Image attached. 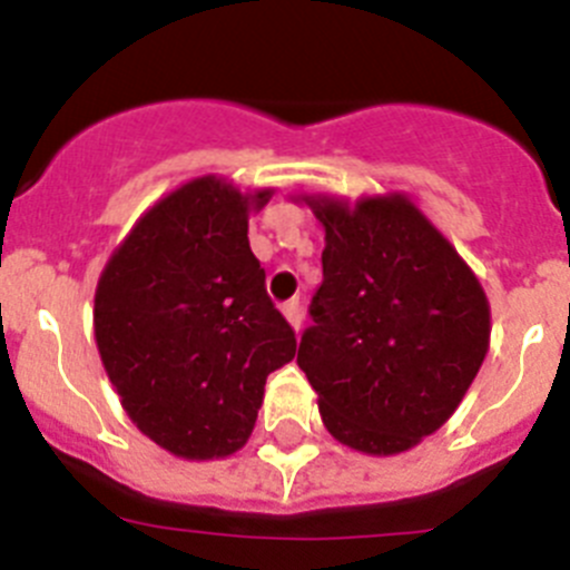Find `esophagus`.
Masks as SVG:
<instances>
[{"label":"esophagus","mask_w":570,"mask_h":570,"mask_svg":"<svg viewBox=\"0 0 570 570\" xmlns=\"http://www.w3.org/2000/svg\"><path fill=\"white\" fill-rule=\"evenodd\" d=\"M282 314H285V320H288L291 328H294V331L302 328V305H299V299L285 302V305H282Z\"/></svg>","instance_id":"obj_1"}]
</instances>
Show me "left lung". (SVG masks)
<instances>
[{"instance_id": "8db88e82", "label": "left lung", "mask_w": 570, "mask_h": 570, "mask_svg": "<svg viewBox=\"0 0 570 570\" xmlns=\"http://www.w3.org/2000/svg\"><path fill=\"white\" fill-rule=\"evenodd\" d=\"M325 228L322 285L296 365L328 434L391 456L440 431L491 342L480 279L405 194L299 196Z\"/></svg>"}]
</instances>
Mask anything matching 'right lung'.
<instances>
[{"label":"right lung","mask_w":570,"mask_h":570,"mask_svg":"<svg viewBox=\"0 0 570 570\" xmlns=\"http://www.w3.org/2000/svg\"><path fill=\"white\" fill-rule=\"evenodd\" d=\"M271 194L196 176L136 219L97 282L105 374L130 422L183 460L236 454L265 380L296 354L248 242Z\"/></svg>","instance_id":"1"}]
</instances>
